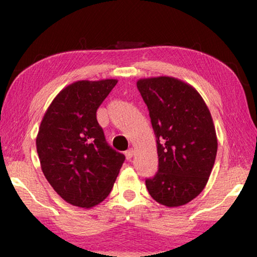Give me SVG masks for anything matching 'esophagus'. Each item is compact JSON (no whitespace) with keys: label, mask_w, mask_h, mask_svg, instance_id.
<instances>
[{"label":"esophagus","mask_w":257,"mask_h":257,"mask_svg":"<svg viewBox=\"0 0 257 257\" xmlns=\"http://www.w3.org/2000/svg\"><path fill=\"white\" fill-rule=\"evenodd\" d=\"M124 155H125V158H127V160H130L133 158V155H134V150L133 149H129L128 151H125L124 152Z\"/></svg>","instance_id":"obj_1"}]
</instances>
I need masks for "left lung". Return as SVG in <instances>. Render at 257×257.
I'll list each match as a JSON object with an SVG mask.
<instances>
[{"label":"left lung","mask_w":257,"mask_h":257,"mask_svg":"<svg viewBox=\"0 0 257 257\" xmlns=\"http://www.w3.org/2000/svg\"><path fill=\"white\" fill-rule=\"evenodd\" d=\"M150 112L159 171L146 179L154 201L178 207L202 193L215 162L217 138L211 112L196 89L175 77L137 80Z\"/></svg>","instance_id":"left-lung-1"}]
</instances>
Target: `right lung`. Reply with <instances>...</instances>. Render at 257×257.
I'll return each instance as SVG.
<instances>
[{
    "mask_svg": "<svg viewBox=\"0 0 257 257\" xmlns=\"http://www.w3.org/2000/svg\"><path fill=\"white\" fill-rule=\"evenodd\" d=\"M116 79L78 80L56 95L36 137L42 171L61 198L90 208L105 199L124 155L107 145L96 119Z\"/></svg>",
    "mask_w": 257,
    "mask_h": 257,
    "instance_id": "1",
    "label": "right lung"
}]
</instances>
